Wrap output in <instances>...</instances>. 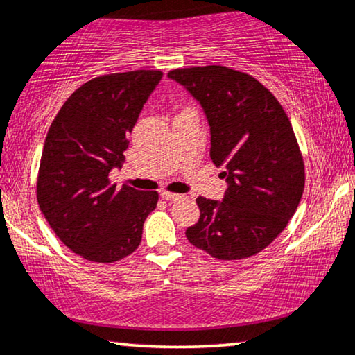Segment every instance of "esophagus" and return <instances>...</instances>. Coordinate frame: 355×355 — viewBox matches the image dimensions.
Returning <instances> with one entry per match:
<instances>
[{"instance_id": "34e87169", "label": "esophagus", "mask_w": 355, "mask_h": 355, "mask_svg": "<svg viewBox=\"0 0 355 355\" xmlns=\"http://www.w3.org/2000/svg\"><path fill=\"white\" fill-rule=\"evenodd\" d=\"M160 196L167 201H177V200L183 198V195H178V193H170V191H162L160 193Z\"/></svg>"}]
</instances>
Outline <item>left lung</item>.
Segmentation results:
<instances>
[{"label": "left lung", "instance_id": "1", "mask_svg": "<svg viewBox=\"0 0 355 355\" xmlns=\"http://www.w3.org/2000/svg\"><path fill=\"white\" fill-rule=\"evenodd\" d=\"M168 78L203 107L209 157L227 183L221 201L196 200L200 219L187 239L214 259L255 255L285 230L304 188L303 159L284 107L254 77L227 67L178 69Z\"/></svg>", "mask_w": 355, "mask_h": 355}]
</instances>
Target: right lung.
<instances>
[{"label":"right lung","mask_w":355,"mask_h":355,"mask_svg":"<svg viewBox=\"0 0 355 355\" xmlns=\"http://www.w3.org/2000/svg\"><path fill=\"white\" fill-rule=\"evenodd\" d=\"M162 75L136 70L89 80L64 103L47 132L39 208L58 239L92 262L132 254L157 206V191L116 190L107 175L121 168L129 134Z\"/></svg>","instance_id":"obj_1"}]
</instances>
